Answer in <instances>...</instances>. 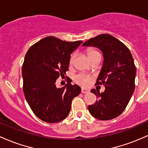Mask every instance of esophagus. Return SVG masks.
Wrapping results in <instances>:
<instances>
[{"label":"esophagus","instance_id":"obj_1","mask_svg":"<svg viewBox=\"0 0 148 148\" xmlns=\"http://www.w3.org/2000/svg\"><path fill=\"white\" fill-rule=\"evenodd\" d=\"M81 92H82V94H87V93L89 92V91L88 90V89H85V88H82V89H81Z\"/></svg>","mask_w":148,"mask_h":148}]
</instances>
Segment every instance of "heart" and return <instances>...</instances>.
<instances>
[{
    "instance_id": "obj_1",
    "label": "heart",
    "mask_w": 148,
    "mask_h": 148,
    "mask_svg": "<svg viewBox=\"0 0 148 148\" xmlns=\"http://www.w3.org/2000/svg\"><path fill=\"white\" fill-rule=\"evenodd\" d=\"M87 54L88 58H89V59L90 60V59L94 57V56H95L96 55H98V54H99V52H97V51L95 50V49H88L87 51ZM75 54L71 56V59H70V64H73V62L75 59ZM90 81H91L90 76L87 75H84V74H79L78 75L75 76V82L77 83V84H79V85L84 86V87H86V86L89 85V84L90 83Z\"/></svg>"
}]
</instances>
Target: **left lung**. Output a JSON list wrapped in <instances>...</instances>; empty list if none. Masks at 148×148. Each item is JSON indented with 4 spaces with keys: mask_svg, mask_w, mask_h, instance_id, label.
<instances>
[{
    "mask_svg": "<svg viewBox=\"0 0 148 148\" xmlns=\"http://www.w3.org/2000/svg\"><path fill=\"white\" fill-rule=\"evenodd\" d=\"M82 46L99 48L104 59L96 84H103L105 91L91 90L97 99L88 110L100 120L115 118L126 108L135 89L136 69L132 54L125 45L109 34L91 38Z\"/></svg>",
    "mask_w": 148,
    "mask_h": 148,
    "instance_id": "1",
    "label": "left lung"
}]
</instances>
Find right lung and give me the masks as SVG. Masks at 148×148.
<instances>
[{
    "mask_svg": "<svg viewBox=\"0 0 148 148\" xmlns=\"http://www.w3.org/2000/svg\"><path fill=\"white\" fill-rule=\"evenodd\" d=\"M83 42H66L54 36L44 38L31 46L22 66L23 90L30 108L47 123L69 115L71 102L81 92L77 84L57 88L56 80L69 71L71 54Z\"/></svg>",
    "mask_w": 148,
    "mask_h": 148,
    "instance_id": "right-lung-1",
    "label": "right lung"
}]
</instances>
